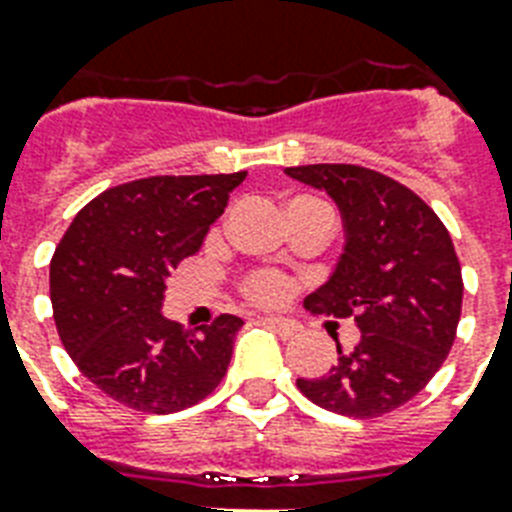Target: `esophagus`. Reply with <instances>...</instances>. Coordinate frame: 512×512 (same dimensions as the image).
Returning <instances> with one entry per match:
<instances>
[{
  "instance_id": "1",
  "label": "esophagus",
  "mask_w": 512,
  "mask_h": 512,
  "mask_svg": "<svg viewBox=\"0 0 512 512\" xmlns=\"http://www.w3.org/2000/svg\"><path fill=\"white\" fill-rule=\"evenodd\" d=\"M265 324L271 329H276L281 337H292L297 335V324L292 319H284V316H265Z\"/></svg>"
}]
</instances>
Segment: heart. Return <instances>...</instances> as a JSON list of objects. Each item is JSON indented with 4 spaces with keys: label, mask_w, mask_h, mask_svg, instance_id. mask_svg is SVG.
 <instances>
[{
    "label": "heart",
    "mask_w": 512,
    "mask_h": 512,
    "mask_svg": "<svg viewBox=\"0 0 512 512\" xmlns=\"http://www.w3.org/2000/svg\"><path fill=\"white\" fill-rule=\"evenodd\" d=\"M289 289H292V284H289L287 276L276 271H257L244 281V295L257 305L284 303L289 297Z\"/></svg>",
    "instance_id": "obj_1"
}]
</instances>
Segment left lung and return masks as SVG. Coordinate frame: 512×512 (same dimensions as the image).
<instances>
[{"mask_svg": "<svg viewBox=\"0 0 512 512\" xmlns=\"http://www.w3.org/2000/svg\"><path fill=\"white\" fill-rule=\"evenodd\" d=\"M340 207L345 247L335 273L308 303L353 316L361 340L337 342V364L297 388L329 412L372 420L412 401L452 350L462 311V271L438 215L393 177L358 164L287 167Z\"/></svg>", "mask_w": 512, "mask_h": 512, "instance_id": "1", "label": "left lung"}]
</instances>
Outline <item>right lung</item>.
Wrapping results in <instances>:
<instances>
[{"label":"right lung","instance_id":"add662e5","mask_svg":"<svg viewBox=\"0 0 512 512\" xmlns=\"http://www.w3.org/2000/svg\"><path fill=\"white\" fill-rule=\"evenodd\" d=\"M247 172L156 175L108 188L55 247L50 300L60 342L108 398L148 414L199 404L228 372L239 316L196 332L164 319L170 268L196 255Z\"/></svg>","mask_w":512,"mask_h":512}]
</instances>
